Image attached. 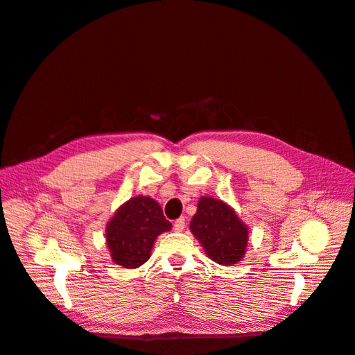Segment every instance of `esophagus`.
Wrapping results in <instances>:
<instances>
[{"label": "esophagus", "mask_w": 355, "mask_h": 355, "mask_svg": "<svg viewBox=\"0 0 355 355\" xmlns=\"http://www.w3.org/2000/svg\"><path fill=\"white\" fill-rule=\"evenodd\" d=\"M173 228H175V232H178V233L184 232V230H185V219H184V218H179V219H176Z\"/></svg>", "instance_id": "esophagus-1"}]
</instances>
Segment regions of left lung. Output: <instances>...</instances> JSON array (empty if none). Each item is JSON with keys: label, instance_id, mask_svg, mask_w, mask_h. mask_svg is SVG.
<instances>
[{"label": "left lung", "instance_id": "obj_1", "mask_svg": "<svg viewBox=\"0 0 355 355\" xmlns=\"http://www.w3.org/2000/svg\"><path fill=\"white\" fill-rule=\"evenodd\" d=\"M189 230L210 260L218 264L233 266L246 254L249 228L223 200L200 197Z\"/></svg>", "mask_w": 355, "mask_h": 355}]
</instances>
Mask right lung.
Listing matches in <instances>:
<instances>
[{
    "mask_svg": "<svg viewBox=\"0 0 355 355\" xmlns=\"http://www.w3.org/2000/svg\"><path fill=\"white\" fill-rule=\"evenodd\" d=\"M170 230L171 223L154 198H130L116 209L106 225V245L112 261L125 269H137L150 258L157 237Z\"/></svg>",
    "mask_w": 355,
    "mask_h": 355,
    "instance_id": "1",
    "label": "right lung"
}]
</instances>
